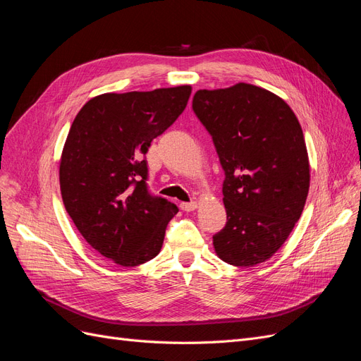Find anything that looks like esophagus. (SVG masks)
Wrapping results in <instances>:
<instances>
[{"instance_id": "1", "label": "esophagus", "mask_w": 361, "mask_h": 361, "mask_svg": "<svg viewBox=\"0 0 361 361\" xmlns=\"http://www.w3.org/2000/svg\"><path fill=\"white\" fill-rule=\"evenodd\" d=\"M180 207L183 211L191 212L194 209H197V202H183V203H180Z\"/></svg>"}]
</instances>
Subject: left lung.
I'll return each mask as SVG.
<instances>
[{"instance_id":"obj_1","label":"left lung","mask_w":361,"mask_h":361,"mask_svg":"<svg viewBox=\"0 0 361 361\" xmlns=\"http://www.w3.org/2000/svg\"><path fill=\"white\" fill-rule=\"evenodd\" d=\"M192 110L226 174L227 223L214 235L215 253L233 267L262 264L285 244L309 194V155L298 118L281 97L245 82L195 92Z\"/></svg>"}]
</instances>
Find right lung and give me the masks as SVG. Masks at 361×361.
Wrapping results in <instances>:
<instances>
[{"mask_svg": "<svg viewBox=\"0 0 361 361\" xmlns=\"http://www.w3.org/2000/svg\"><path fill=\"white\" fill-rule=\"evenodd\" d=\"M191 85L104 93L76 114L60 159V190L73 224L122 267L154 259L178 206L147 190L152 140L174 123Z\"/></svg>", "mask_w": 361, "mask_h": 361, "instance_id": "right-lung-1", "label": "right lung"}]
</instances>
